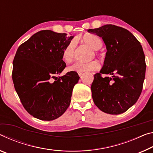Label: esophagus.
Returning <instances> with one entry per match:
<instances>
[{"mask_svg":"<svg viewBox=\"0 0 153 153\" xmlns=\"http://www.w3.org/2000/svg\"><path fill=\"white\" fill-rule=\"evenodd\" d=\"M82 72H79V76H81L82 75Z\"/></svg>","mask_w":153,"mask_h":153,"instance_id":"1","label":"esophagus"}]
</instances>
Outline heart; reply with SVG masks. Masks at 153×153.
I'll return each instance as SVG.
<instances>
[{
	"label": "heart",
	"mask_w": 153,
	"mask_h": 153,
	"mask_svg": "<svg viewBox=\"0 0 153 153\" xmlns=\"http://www.w3.org/2000/svg\"><path fill=\"white\" fill-rule=\"evenodd\" d=\"M82 41L95 50V53H97V50L100 49L103 45V42L99 36L94 34H87L82 38ZM75 49H76V41L72 40L69 42L62 53V57L67 62H71L74 56ZM100 64L97 61H91L89 62H75L68 66L69 71H74L77 72H82L86 71H93L99 69Z\"/></svg>",
	"instance_id": "1"
}]
</instances>
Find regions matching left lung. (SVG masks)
<instances>
[{"label":"left lung","instance_id":"obj_1","mask_svg":"<svg viewBox=\"0 0 153 153\" xmlns=\"http://www.w3.org/2000/svg\"><path fill=\"white\" fill-rule=\"evenodd\" d=\"M87 31L102 37L107 49L104 66L94 75L91 86L94 104L106 113L121 114L136 103L142 93L146 73L143 49L123 27L106 24ZM102 74L112 77L103 78Z\"/></svg>","mask_w":153,"mask_h":153}]
</instances>
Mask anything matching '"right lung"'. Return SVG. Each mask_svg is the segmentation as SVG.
<instances>
[{
	"mask_svg": "<svg viewBox=\"0 0 153 153\" xmlns=\"http://www.w3.org/2000/svg\"><path fill=\"white\" fill-rule=\"evenodd\" d=\"M72 38L71 34L41 30L17 50L12 71L14 87L24 108L35 118L52 121L70 106L80 77L74 71L58 78L57 75L66 66L62 53Z\"/></svg>",
	"mask_w": 153,
	"mask_h": 153,
	"instance_id": "obj_1",
	"label": "right lung"
}]
</instances>
